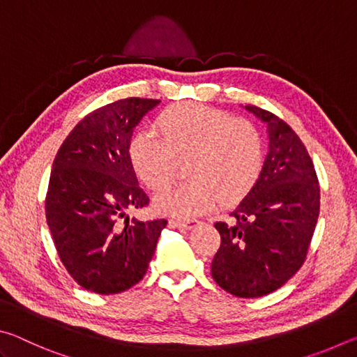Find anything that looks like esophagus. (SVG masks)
<instances>
[{"label":"esophagus","instance_id":"34e87169","mask_svg":"<svg viewBox=\"0 0 357 357\" xmlns=\"http://www.w3.org/2000/svg\"><path fill=\"white\" fill-rule=\"evenodd\" d=\"M195 223H198L197 219H187V220H170V227L173 228H192Z\"/></svg>","mask_w":357,"mask_h":357}]
</instances>
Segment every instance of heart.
I'll return each mask as SVG.
<instances>
[{
	"instance_id": "b5f03b06",
	"label": "heart",
	"mask_w": 357,
	"mask_h": 357,
	"mask_svg": "<svg viewBox=\"0 0 357 357\" xmlns=\"http://www.w3.org/2000/svg\"><path fill=\"white\" fill-rule=\"evenodd\" d=\"M153 132H138L129 160L138 179L154 192L170 187L178 164L187 165L190 183L155 198V208L172 217L204 214L220 202L234 206L249 195L261 174L263 135L252 121L233 118L200 104H176L155 118Z\"/></svg>"
}]
</instances>
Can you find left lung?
<instances>
[{"instance_id": "left-lung-1", "label": "left lung", "mask_w": 357, "mask_h": 357, "mask_svg": "<svg viewBox=\"0 0 357 357\" xmlns=\"http://www.w3.org/2000/svg\"><path fill=\"white\" fill-rule=\"evenodd\" d=\"M247 110L268 124L269 153L255 187L215 222L220 247L211 274L238 298H259L287 283L304 264L319 214V185L309 153L285 121L255 105Z\"/></svg>"}]
</instances>
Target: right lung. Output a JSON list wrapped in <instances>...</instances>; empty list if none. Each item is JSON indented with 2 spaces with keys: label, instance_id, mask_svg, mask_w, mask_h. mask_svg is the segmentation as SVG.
Masks as SVG:
<instances>
[{
  "label": "right lung",
  "instance_id": "right-lung-1",
  "mask_svg": "<svg viewBox=\"0 0 357 357\" xmlns=\"http://www.w3.org/2000/svg\"><path fill=\"white\" fill-rule=\"evenodd\" d=\"M160 100L128 98L86 114L58 149L45 217L58 257L78 285L98 294L143 279L167 220L129 219L149 204L129 160L134 128Z\"/></svg>",
  "mask_w": 357,
  "mask_h": 357
}]
</instances>
